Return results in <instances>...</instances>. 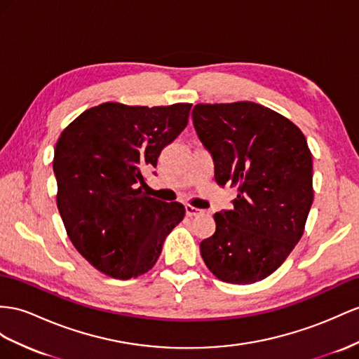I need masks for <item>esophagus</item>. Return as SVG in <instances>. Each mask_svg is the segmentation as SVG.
Returning <instances> with one entry per match:
<instances>
[{
  "label": "esophagus",
  "instance_id": "1",
  "mask_svg": "<svg viewBox=\"0 0 359 359\" xmlns=\"http://www.w3.org/2000/svg\"><path fill=\"white\" fill-rule=\"evenodd\" d=\"M185 210H187V215H188V217H197V215L203 214V210H201V209L194 208V206H189V205L185 206Z\"/></svg>",
  "mask_w": 359,
  "mask_h": 359
}]
</instances>
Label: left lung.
I'll return each mask as SVG.
<instances>
[{"label": "left lung", "instance_id": "left-lung-1", "mask_svg": "<svg viewBox=\"0 0 359 359\" xmlns=\"http://www.w3.org/2000/svg\"><path fill=\"white\" fill-rule=\"evenodd\" d=\"M192 121L212 156L215 182L238 189L233 208L214 215L215 233L200 243L201 258L223 282L262 280L305 229L314 200L308 142L290 119L252 101L197 104Z\"/></svg>", "mask_w": 359, "mask_h": 359}]
</instances>
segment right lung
Here are the masks:
<instances>
[{
	"instance_id": "obj_1",
	"label": "right lung",
	"mask_w": 359,
	"mask_h": 359,
	"mask_svg": "<svg viewBox=\"0 0 359 359\" xmlns=\"http://www.w3.org/2000/svg\"><path fill=\"white\" fill-rule=\"evenodd\" d=\"M191 104L85 110L54 149L57 208L77 252L97 270L130 279L153 269L185 206L153 198L147 171L188 124Z\"/></svg>"
}]
</instances>
